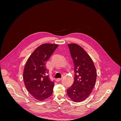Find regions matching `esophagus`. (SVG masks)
<instances>
[{"label": "esophagus", "instance_id": "34e87169", "mask_svg": "<svg viewBox=\"0 0 121 121\" xmlns=\"http://www.w3.org/2000/svg\"><path fill=\"white\" fill-rule=\"evenodd\" d=\"M61 78H57L56 79V81H57V82H58V81H60V80H61Z\"/></svg>", "mask_w": 121, "mask_h": 121}]
</instances>
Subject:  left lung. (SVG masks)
I'll return each mask as SVG.
<instances>
[{"instance_id":"1","label":"left lung","mask_w":121,"mask_h":121,"mask_svg":"<svg viewBox=\"0 0 121 121\" xmlns=\"http://www.w3.org/2000/svg\"><path fill=\"white\" fill-rule=\"evenodd\" d=\"M74 65V81L67 89L69 97L75 102L84 100L91 94L95 84L96 70L93 62L82 47L68 44Z\"/></svg>"}]
</instances>
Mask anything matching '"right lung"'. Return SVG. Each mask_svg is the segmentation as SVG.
<instances>
[{"label": "right lung", "mask_w": 121, "mask_h": 121, "mask_svg": "<svg viewBox=\"0 0 121 121\" xmlns=\"http://www.w3.org/2000/svg\"><path fill=\"white\" fill-rule=\"evenodd\" d=\"M57 44L46 43L38 47L28 59L23 78L27 90L36 99L42 101L52 95L54 82L49 78L46 63Z\"/></svg>", "instance_id": "1"}]
</instances>
